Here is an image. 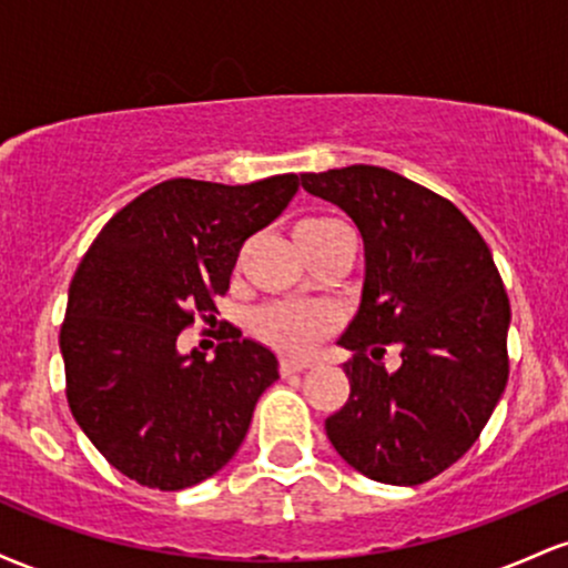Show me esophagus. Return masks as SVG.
<instances>
[{"mask_svg":"<svg viewBox=\"0 0 568 568\" xmlns=\"http://www.w3.org/2000/svg\"><path fill=\"white\" fill-rule=\"evenodd\" d=\"M277 368H280V374H283V376L302 374V371L310 368V361H298V357H283Z\"/></svg>","mask_w":568,"mask_h":568,"instance_id":"1","label":"esophagus"}]
</instances>
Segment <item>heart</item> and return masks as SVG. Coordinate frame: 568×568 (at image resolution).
<instances>
[{
  "label": "heart",
  "instance_id": "heart-1",
  "mask_svg": "<svg viewBox=\"0 0 568 568\" xmlns=\"http://www.w3.org/2000/svg\"><path fill=\"white\" fill-rule=\"evenodd\" d=\"M338 234H349V226L338 219L312 216L298 221L293 237L302 251H315ZM338 312L323 302H266L247 315L251 334L266 347L285 355H306L338 331Z\"/></svg>",
  "mask_w": 568,
  "mask_h": 568
}]
</instances>
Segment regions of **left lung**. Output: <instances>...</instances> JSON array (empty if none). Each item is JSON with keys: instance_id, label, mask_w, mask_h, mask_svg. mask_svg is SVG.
<instances>
[{"instance_id": "obj_1", "label": "left lung", "mask_w": 568, "mask_h": 568, "mask_svg": "<svg viewBox=\"0 0 568 568\" xmlns=\"http://www.w3.org/2000/svg\"><path fill=\"white\" fill-rule=\"evenodd\" d=\"M302 186L342 207L366 245V285L342 347L349 397L325 419L357 473L419 486L484 433L510 376V298L486 240L452 200L387 168L304 173ZM389 346L404 366L383 371Z\"/></svg>"}]
</instances>
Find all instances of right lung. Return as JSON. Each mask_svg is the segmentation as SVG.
I'll return each mask as SVG.
<instances>
[{"label": "right lung", "mask_w": 568, "mask_h": 568, "mask_svg": "<svg viewBox=\"0 0 568 568\" xmlns=\"http://www.w3.org/2000/svg\"><path fill=\"white\" fill-rule=\"evenodd\" d=\"M298 189L283 173L243 186L171 179L128 202L77 266L61 323L67 400L109 465L135 484L179 491L219 473L243 443L277 361L251 338L216 357L179 355L216 298L245 240Z\"/></svg>", "instance_id": "add662e5"}]
</instances>
